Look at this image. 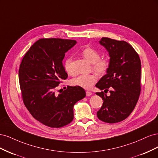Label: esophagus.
Listing matches in <instances>:
<instances>
[{"instance_id": "1", "label": "esophagus", "mask_w": 158, "mask_h": 158, "mask_svg": "<svg viewBox=\"0 0 158 158\" xmlns=\"http://www.w3.org/2000/svg\"><path fill=\"white\" fill-rule=\"evenodd\" d=\"M92 95V92H86V96H90V95Z\"/></svg>"}]
</instances>
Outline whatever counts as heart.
I'll return each mask as SVG.
<instances>
[{"label":"heart","instance_id":"b5f03b06","mask_svg":"<svg viewBox=\"0 0 158 158\" xmlns=\"http://www.w3.org/2000/svg\"><path fill=\"white\" fill-rule=\"evenodd\" d=\"M82 54L91 64H93L92 69L97 74H103L106 73L109 66V60L106 58L100 59L101 55L98 51L88 47L82 51ZM64 69L69 74H74L72 57H69L65 60ZM96 76L94 74H89L79 75L72 80L71 82L74 85H78L84 89H89L96 82Z\"/></svg>","mask_w":158,"mask_h":158}]
</instances>
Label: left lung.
I'll return each mask as SVG.
<instances>
[{
	"instance_id": "1",
	"label": "left lung",
	"mask_w": 158,
	"mask_h": 158,
	"mask_svg": "<svg viewBox=\"0 0 158 158\" xmlns=\"http://www.w3.org/2000/svg\"><path fill=\"white\" fill-rule=\"evenodd\" d=\"M99 44L109 55V66L107 74L95 85L103 92L96 95L103 100L97 112L99 120L115 123L127 118L135 109L140 94L141 62L133 47L124 41L102 37Z\"/></svg>"
}]
</instances>
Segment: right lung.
I'll use <instances>...</instances> for the list:
<instances>
[{
    "label": "right lung",
    "instance_id": "obj_1",
    "mask_svg": "<svg viewBox=\"0 0 158 158\" xmlns=\"http://www.w3.org/2000/svg\"><path fill=\"white\" fill-rule=\"evenodd\" d=\"M76 44L70 40L41 39L23 56L19 69V82L23 103L36 120L60 128L74 118V104L85 96L80 86H67L59 94L55 88L68 74L63 64L65 53Z\"/></svg>",
    "mask_w": 158,
    "mask_h": 158
}]
</instances>
